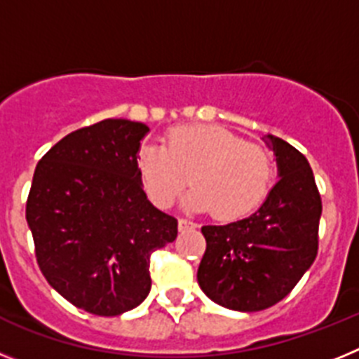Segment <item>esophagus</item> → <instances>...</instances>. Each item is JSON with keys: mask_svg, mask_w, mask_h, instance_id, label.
Here are the masks:
<instances>
[{"mask_svg": "<svg viewBox=\"0 0 359 359\" xmlns=\"http://www.w3.org/2000/svg\"><path fill=\"white\" fill-rule=\"evenodd\" d=\"M177 228H180V231H187V230H194V228H198V224H196L194 221H190V219L180 217V221H177Z\"/></svg>", "mask_w": 359, "mask_h": 359, "instance_id": "34e87169", "label": "esophagus"}]
</instances>
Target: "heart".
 Segmentation results:
<instances>
[{
  "label": "heart",
  "mask_w": 359,
  "mask_h": 359,
  "mask_svg": "<svg viewBox=\"0 0 359 359\" xmlns=\"http://www.w3.org/2000/svg\"><path fill=\"white\" fill-rule=\"evenodd\" d=\"M144 190L156 207L169 208L189 183L187 203L223 221L255 210L273 182V158L261 144L219 126L176 128L163 145H144L136 156Z\"/></svg>",
  "instance_id": "heart-1"
}]
</instances>
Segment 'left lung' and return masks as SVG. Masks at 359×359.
Segmentation results:
<instances>
[{"mask_svg":"<svg viewBox=\"0 0 359 359\" xmlns=\"http://www.w3.org/2000/svg\"><path fill=\"white\" fill-rule=\"evenodd\" d=\"M278 180L262 207L223 226H203L207 250L198 282L210 300L226 309L253 313L280 302L318 253L322 198L302 152L273 135Z\"/></svg>","mask_w":359,"mask_h":359,"instance_id":"left-lung-1","label":"left lung"}]
</instances>
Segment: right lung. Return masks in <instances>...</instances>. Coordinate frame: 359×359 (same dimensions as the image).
I'll return each instance as SVG.
<instances>
[{
  "mask_svg": "<svg viewBox=\"0 0 359 359\" xmlns=\"http://www.w3.org/2000/svg\"><path fill=\"white\" fill-rule=\"evenodd\" d=\"M142 122L106 118L66 135L39 160L27 221L44 278L91 315L135 309L151 291L152 252L177 219L152 207L136 169Z\"/></svg>",
  "mask_w": 359,
  "mask_h": 359,
  "instance_id": "add662e5",
  "label": "right lung"
}]
</instances>
